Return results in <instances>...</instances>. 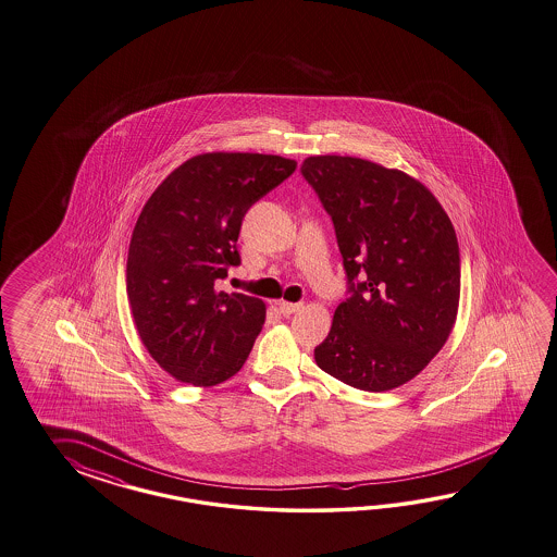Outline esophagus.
Returning a JSON list of instances; mask_svg holds the SVG:
<instances>
[{
    "mask_svg": "<svg viewBox=\"0 0 557 557\" xmlns=\"http://www.w3.org/2000/svg\"><path fill=\"white\" fill-rule=\"evenodd\" d=\"M304 306L301 304H292V301H280L277 304V310L284 313V315H292V313L299 312Z\"/></svg>",
    "mask_w": 557,
    "mask_h": 557,
    "instance_id": "esophagus-1",
    "label": "esophagus"
}]
</instances>
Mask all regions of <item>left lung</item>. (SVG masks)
Listing matches in <instances>:
<instances>
[{
    "label": "left lung",
    "instance_id": "1",
    "mask_svg": "<svg viewBox=\"0 0 557 557\" xmlns=\"http://www.w3.org/2000/svg\"><path fill=\"white\" fill-rule=\"evenodd\" d=\"M334 221L352 296L342 301L315 364L368 393L393 391L429 367L459 312L461 259L443 205L419 178L358 157L301 164ZM367 272L362 285H352Z\"/></svg>",
    "mask_w": 557,
    "mask_h": 557
}]
</instances>
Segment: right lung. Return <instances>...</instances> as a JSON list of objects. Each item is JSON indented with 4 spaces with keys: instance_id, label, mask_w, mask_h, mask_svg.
Listing matches in <instances>:
<instances>
[{
    "instance_id": "obj_1",
    "label": "right lung",
    "mask_w": 557,
    "mask_h": 557,
    "mask_svg": "<svg viewBox=\"0 0 557 557\" xmlns=\"http://www.w3.org/2000/svg\"><path fill=\"white\" fill-rule=\"evenodd\" d=\"M298 163L259 152H203L177 166L136 219L126 294L136 332L178 382L215 386L237 374L253 348L265 304L219 292L239 263L237 237L251 205Z\"/></svg>"
}]
</instances>
